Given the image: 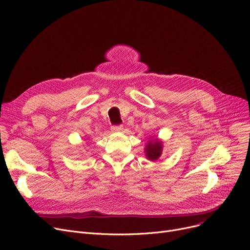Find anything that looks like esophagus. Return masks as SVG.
<instances>
[{"label": "esophagus", "instance_id": "esophagus-1", "mask_svg": "<svg viewBox=\"0 0 250 250\" xmlns=\"http://www.w3.org/2000/svg\"><path fill=\"white\" fill-rule=\"evenodd\" d=\"M111 131H112V132H121V131H123V125H112V126H111Z\"/></svg>", "mask_w": 250, "mask_h": 250}]
</instances>
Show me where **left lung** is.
<instances>
[{
  "label": "left lung",
  "mask_w": 250,
  "mask_h": 250,
  "mask_svg": "<svg viewBox=\"0 0 250 250\" xmlns=\"http://www.w3.org/2000/svg\"><path fill=\"white\" fill-rule=\"evenodd\" d=\"M146 152V156L149 160H157L160 155H161V151H162V143L157 142V141L153 140L150 141L148 145L145 148Z\"/></svg>",
  "instance_id": "1"
}]
</instances>
